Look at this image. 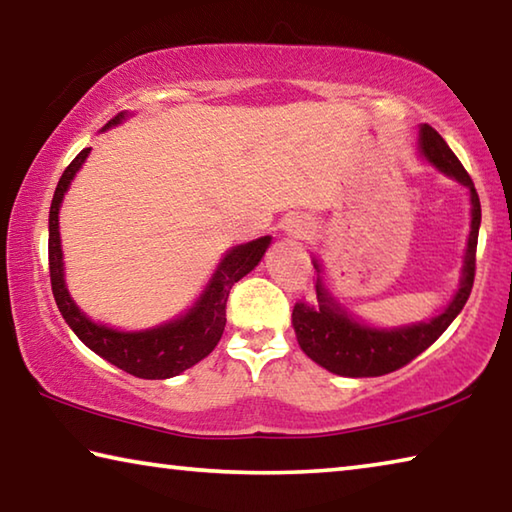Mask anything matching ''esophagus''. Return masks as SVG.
I'll return each instance as SVG.
<instances>
[{
	"label": "esophagus",
	"instance_id": "esophagus-1",
	"mask_svg": "<svg viewBox=\"0 0 512 512\" xmlns=\"http://www.w3.org/2000/svg\"><path fill=\"white\" fill-rule=\"evenodd\" d=\"M284 230H286V235H291V237H309L311 224L304 217H293L286 221Z\"/></svg>",
	"mask_w": 512,
	"mask_h": 512
}]
</instances>
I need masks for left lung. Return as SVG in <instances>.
I'll list each match as a JSON object with an SVG mask.
<instances>
[{
  "label": "left lung",
  "mask_w": 512,
  "mask_h": 512,
  "mask_svg": "<svg viewBox=\"0 0 512 512\" xmlns=\"http://www.w3.org/2000/svg\"><path fill=\"white\" fill-rule=\"evenodd\" d=\"M421 150L427 161L434 163L441 172L454 176L463 185L470 188L472 201V226L468 237L466 264H463V277L459 293L454 295L448 309L436 315L430 322L412 324V327L378 331L369 329L351 318L347 311L333 302L318 277L315 293L318 302H295L293 306V329L302 351L320 367L333 371L338 376L351 378H367V376H385L392 371L405 367L416 356L432 345L441 333L450 327L452 320L466 306L472 284H475L477 271V239L481 224V203L475 190L470 174L461 165L448 143L443 141L441 134L434 127H421ZM320 271L318 264H313Z\"/></svg>",
  "instance_id": "obj_1"
}]
</instances>
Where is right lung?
Returning <instances> with one entry per match:
<instances>
[{"mask_svg": "<svg viewBox=\"0 0 512 512\" xmlns=\"http://www.w3.org/2000/svg\"><path fill=\"white\" fill-rule=\"evenodd\" d=\"M123 114L116 116L109 125H116ZM107 125V127H109ZM91 147L82 150L76 159L69 163L67 170L60 176L58 188H55L51 212H49V273L55 304L67 320L73 333L85 342V345L96 351L98 356L109 360L111 365L127 371L136 378L161 380L179 376L181 371L190 369L203 360L208 353L217 347L221 333L226 327V304L230 288L239 282L241 277L248 275L259 264V259L266 253L271 237H259L248 241L244 246L232 248L219 264L215 277H212L206 293L201 295L194 309H190L183 318L174 320L163 327L138 333H123L102 327V324L91 322L85 313L69 297L67 286H64L62 275V248H60V230H58V212L64 192L80 165L85 163Z\"/></svg>", "mask_w": 512, "mask_h": 512, "instance_id": "1", "label": "right lung"}]
</instances>
